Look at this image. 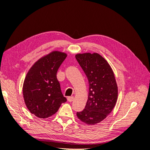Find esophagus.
Returning a JSON list of instances; mask_svg holds the SVG:
<instances>
[{"instance_id": "1", "label": "esophagus", "mask_w": 150, "mask_h": 150, "mask_svg": "<svg viewBox=\"0 0 150 150\" xmlns=\"http://www.w3.org/2000/svg\"><path fill=\"white\" fill-rule=\"evenodd\" d=\"M74 99V97L73 96H69L67 98V101L69 102H72V101H73Z\"/></svg>"}]
</instances>
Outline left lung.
<instances>
[{"label":"left lung","mask_w":150,"mask_h":150,"mask_svg":"<svg viewBox=\"0 0 150 150\" xmlns=\"http://www.w3.org/2000/svg\"><path fill=\"white\" fill-rule=\"evenodd\" d=\"M76 59L89 83L86 106L76 115L86 124L96 125L105 119L115 106L117 86L114 72L105 59L98 53L78 54Z\"/></svg>","instance_id":"left-lung-1"}]
</instances>
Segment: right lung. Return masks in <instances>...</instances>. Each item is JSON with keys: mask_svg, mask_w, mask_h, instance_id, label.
Returning <instances> with one entry per match:
<instances>
[{"mask_svg": "<svg viewBox=\"0 0 150 150\" xmlns=\"http://www.w3.org/2000/svg\"><path fill=\"white\" fill-rule=\"evenodd\" d=\"M67 54L52 51L35 62L27 74L23 96L29 111L40 118H47L58 111L67 99L61 92L57 72Z\"/></svg>", "mask_w": 150, "mask_h": 150, "instance_id": "1", "label": "right lung"}]
</instances>
